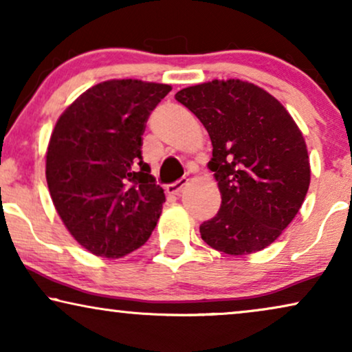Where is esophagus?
<instances>
[{
    "mask_svg": "<svg viewBox=\"0 0 352 352\" xmlns=\"http://www.w3.org/2000/svg\"><path fill=\"white\" fill-rule=\"evenodd\" d=\"M187 181H189V179H187V177H182V179H179V181L171 182V184H166V187H165L166 194L177 195L182 189H184V186L187 184Z\"/></svg>",
    "mask_w": 352,
    "mask_h": 352,
    "instance_id": "esophagus-1",
    "label": "esophagus"
}]
</instances>
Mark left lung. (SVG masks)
I'll return each mask as SVG.
<instances>
[{
  "instance_id": "obj_1",
  "label": "left lung",
  "mask_w": 352,
  "mask_h": 352,
  "mask_svg": "<svg viewBox=\"0 0 352 352\" xmlns=\"http://www.w3.org/2000/svg\"><path fill=\"white\" fill-rule=\"evenodd\" d=\"M213 144L208 168L221 208L200 224L204 242L226 254L266 248L300 211L309 189L306 142L276 98L240 80L208 81L176 93Z\"/></svg>"
}]
</instances>
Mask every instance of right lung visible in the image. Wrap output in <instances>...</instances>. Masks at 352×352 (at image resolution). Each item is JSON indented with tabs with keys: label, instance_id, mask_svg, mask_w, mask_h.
<instances>
[{
	"label": "right lung",
	"instance_id": "add662e5",
	"mask_svg": "<svg viewBox=\"0 0 352 352\" xmlns=\"http://www.w3.org/2000/svg\"><path fill=\"white\" fill-rule=\"evenodd\" d=\"M170 91L141 80L104 81L57 120L47 187L65 228L96 256L122 258L155 229L165 194L141 147L148 115Z\"/></svg>",
	"mask_w": 352,
	"mask_h": 352
}]
</instances>
